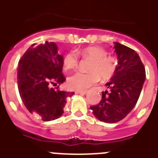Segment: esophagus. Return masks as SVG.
<instances>
[{
	"mask_svg": "<svg viewBox=\"0 0 158 158\" xmlns=\"http://www.w3.org/2000/svg\"><path fill=\"white\" fill-rule=\"evenodd\" d=\"M88 93L87 90H81V91H76V94H86Z\"/></svg>",
	"mask_w": 158,
	"mask_h": 158,
	"instance_id": "obj_1",
	"label": "esophagus"
}]
</instances>
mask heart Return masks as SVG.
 <instances>
[{"instance_id": "1", "label": "heart", "mask_w": 158, "mask_h": 158, "mask_svg": "<svg viewBox=\"0 0 158 158\" xmlns=\"http://www.w3.org/2000/svg\"><path fill=\"white\" fill-rule=\"evenodd\" d=\"M82 57L93 59L89 67V72H78L69 76L68 85L75 90H85L100 80L107 79L112 76L115 70L116 61L112 57H108L107 52L100 47H88L76 51ZM75 51H69L63 58V65L67 70L77 67L79 56Z\"/></svg>"}]
</instances>
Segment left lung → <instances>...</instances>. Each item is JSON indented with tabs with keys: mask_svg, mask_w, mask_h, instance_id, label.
I'll return each instance as SVG.
<instances>
[{
	"mask_svg": "<svg viewBox=\"0 0 158 158\" xmlns=\"http://www.w3.org/2000/svg\"><path fill=\"white\" fill-rule=\"evenodd\" d=\"M114 49L118 61L106 83L109 92H102L99 104L90 107L95 117L106 123H116L127 116L136 104L146 79L145 68L134 50L119 43H114Z\"/></svg>",
	"mask_w": 158,
	"mask_h": 158,
	"instance_id": "1",
	"label": "left lung"
}]
</instances>
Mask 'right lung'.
<instances>
[{
  "label": "right lung",
  "mask_w": 158,
  "mask_h": 158,
  "mask_svg": "<svg viewBox=\"0 0 158 158\" xmlns=\"http://www.w3.org/2000/svg\"><path fill=\"white\" fill-rule=\"evenodd\" d=\"M28 48L19 61L17 81L23 104L32 114H38L48 122L61 117L67 97L74 92L54 89L65 81L62 74L63 56L57 52L54 42Z\"/></svg>",
  "instance_id": "right-lung-1"
}]
</instances>
